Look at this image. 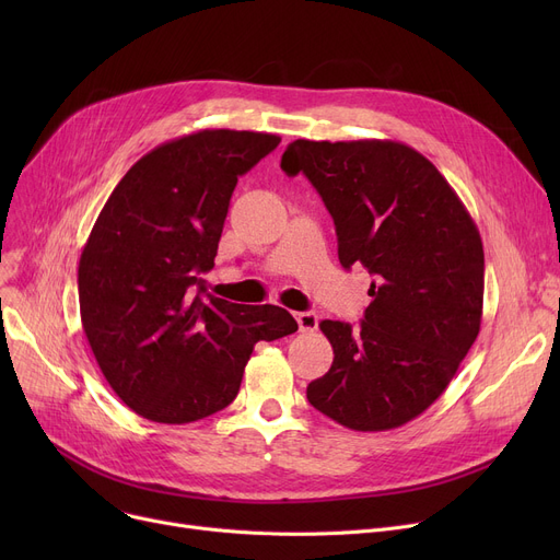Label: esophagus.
Masks as SVG:
<instances>
[{
	"instance_id": "34e87169",
	"label": "esophagus",
	"mask_w": 560,
	"mask_h": 560,
	"mask_svg": "<svg viewBox=\"0 0 560 560\" xmlns=\"http://www.w3.org/2000/svg\"><path fill=\"white\" fill-rule=\"evenodd\" d=\"M295 319H298V325H300V331H304V334L315 331L317 329V322H319L313 311H300V313H295Z\"/></svg>"
}]
</instances>
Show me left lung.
<instances>
[{"label": "left lung", "instance_id": "left-lung-1", "mask_svg": "<svg viewBox=\"0 0 560 560\" xmlns=\"http://www.w3.org/2000/svg\"><path fill=\"white\" fill-rule=\"evenodd\" d=\"M285 174L304 172L334 218L342 268L374 277L361 327L322 319L334 347L311 381L313 408L354 431H388L445 393L477 340L483 243L435 165L397 140H295Z\"/></svg>", "mask_w": 560, "mask_h": 560}]
</instances>
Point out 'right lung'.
<instances>
[{"mask_svg":"<svg viewBox=\"0 0 560 560\" xmlns=\"http://www.w3.org/2000/svg\"><path fill=\"white\" fill-rule=\"evenodd\" d=\"M281 142L203 129L163 142L115 186L79 260V308L108 386L133 413L188 424L226 408L258 340L298 331L285 308L206 292L238 176Z\"/></svg>","mask_w":560,"mask_h":560,"instance_id":"1","label":"right lung"}]
</instances>
